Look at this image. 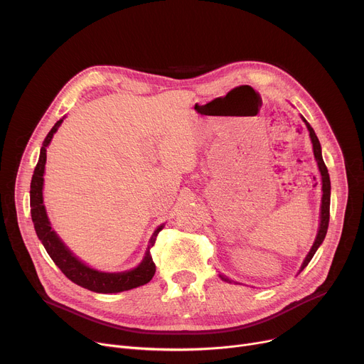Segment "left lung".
I'll use <instances>...</instances> for the list:
<instances>
[{"instance_id": "8db88e82", "label": "left lung", "mask_w": 364, "mask_h": 364, "mask_svg": "<svg viewBox=\"0 0 364 364\" xmlns=\"http://www.w3.org/2000/svg\"><path fill=\"white\" fill-rule=\"evenodd\" d=\"M301 119L302 122L305 124V127H307L309 132H310V139H311V143H313V153H314V158H316V162H317V166H318V172L321 176V205H320V221H318V228H317V235H316V239H314V243L311 246V250L309 251V254L305 255L298 273H301L305 267L309 265V262L311 261V258L314 257L316 251L320 247V245L323 243L324 237H326V233H328V225H329V209H331V178H329V172H328V168L326 165H324V161H323V156H321V146H320V141L316 136L314 129L311 128V125L305 121V118L301 114ZM221 280L227 282V283H236L235 280L228 279L227 276L224 274H218ZM240 284V283H239Z\"/></svg>"}]
</instances>
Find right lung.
<instances>
[{"mask_svg": "<svg viewBox=\"0 0 364 364\" xmlns=\"http://www.w3.org/2000/svg\"><path fill=\"white\" fill-rule=\"evenodd\" d=\"M65 117L57 121L54 127L47 134L46 140L43 141L40 150V159L35 166L32 181H31V215L33 221V227L38 239L44 245L47 254L54 261V264L59 267L62 273L82 288L97 292V294H118L124 291H129L134 288H139L151 280L155 276L156 265L151 259L150 247L155 245L158 233L162 230L165 224H161L155 232H153L146 254L141 262L134 267L131 270L125 272H100L97 269H92L82 259L76 257L69 247L63 243V240L57 236V233L51 228V223L48 220L44 198H43V188H44V172H46V162H47V147L50 146L53 136L55 131L62 125Z\"/></svg>", "mask_w": 364, "mask_h": 364, "instance_id": "add662e5", "label": "right lung"}]
</instances>
